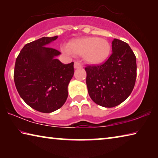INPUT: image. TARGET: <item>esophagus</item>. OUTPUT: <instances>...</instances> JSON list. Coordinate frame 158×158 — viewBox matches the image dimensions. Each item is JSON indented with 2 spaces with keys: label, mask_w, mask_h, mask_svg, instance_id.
Wrapping results in <instances>:
<instances>
[{
  "label": "esophagus",
  "mask_w": 158,
  "mask_h": 158,
  "mask_svg": "<svg viewBox=\"0 0 158 158\" xmlns=\"http://www.w3.org/2000/svg\"><path fill=\"white\" fill-rule=\"evenodd\" d=\"M74 68H75V69L81 68H82V65L80 63H79L78 61H75V62H74Z\"/></svg>",
  "instance_id": "obj_1"
}]
</instances>
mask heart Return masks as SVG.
Instances as JSON below:
<instances>
[{
	"instance_id": "heart-1",
	"label": "heart",
	"mask_w": 158,
	"mask_h": 158,
	"mask_svg": "<svg viewBox=\"0 0 158 158\" xmlns=\"http://www.w3.org/2000/svg\"><path fill=\"white\" fill-rule=\"evenodd\" d=\"M63 51L68 53L84 54L85 61L91 64H100L106 60L111 52V45L107 40L96 37H88L75 40Z\"/></svg>"
}]
</instances>
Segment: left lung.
Masks as SVG:
<instances>
[{
  "label": "left lung",
  "instance_id": "8db88e82",
  "mask_svg": "<svg viewBox=\"0 0 158 158\" xmlns=\"http://www.w3.org/2000/svg\"><path fill=\"white\" fill-rule=\"evenodd\" d=\"M86 72L88 91L92 100L104 107H114L129 97L137 77L136 56L127 43L112 41V53L101 65H90Z\"/></svg>",
  "mask_w": 158,
  "mask_h": 158
}]
</instances>
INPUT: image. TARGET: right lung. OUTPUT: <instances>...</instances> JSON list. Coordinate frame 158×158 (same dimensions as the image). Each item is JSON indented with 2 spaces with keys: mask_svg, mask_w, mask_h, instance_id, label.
I'll return each instance as SVG.
<instances>
[{
  "mask_svg": "<svg viewBox=\"0 0 158 158\" xmlns=\"http://www.w3.org/2000/svg\"><path fill=\"white\" fill-rule=\"evenodd\" d=\"M58 36L43 37L26 44L16 59L14 81L23 101L42 113L60 109L68 98V86L74 75V63L63 64L60 54L48 44Z\"/></svg>",
  "mask_w": 158,
  "mask_h": 158,
  "instance_id": "obj_1",
  "label": "right lung"
}]
</instances>
